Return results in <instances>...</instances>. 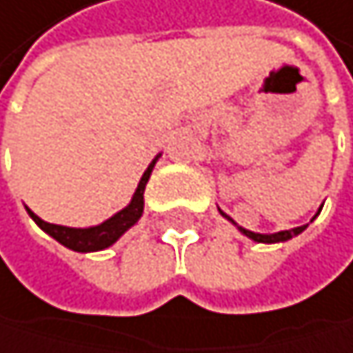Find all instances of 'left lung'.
<instances>
[{
	"mask_svg": "<svg viewBox=\"0 0 353 353\" xmlns=\"http://www.w3.org/2000/svg\"><path fill=\"white\" fill-rule=\"evenodd\" d=\"M319 211H322V208H319ZM319 211H317V215H319ZM228 221H232L234 223V219H230L223 211H219ZM315 215V217H317ZM313 217V219H315ZM311 219V221H313ZM236 225V223H234ZM239 230H241V232L247 236V239H251V241H256V243H283V241H290L292 236H299L301 232H303V230L307 228V225H299V228H292V230H281V232H274V234H260V232H251V230H245V228H241V225H236Z\"/></svg>",
	"mask_w": 353,
	"mask_h": 353,
	"instance_id": "left-lung-1",
	"label": "left lung"
}]
</instances>
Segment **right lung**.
Here are the masks:
<instances>
[{
  "mask_svg": "<svg viewBox=\"0 0 353 353\" xmlns=\"http://www.w3.org/2000/svg\"><path fill=\"white\" fill-rule=\"evenodd\" d=\"M159 159V155L149 163V168L142 174L136 192L132 196V202L123 208V211L114 213L110 219H106L104 223L100 225H91V228H68V225H57V223H48L44 219H40L31 208H27L29 217L34 219L48 236H52L57 243H61L63 247L72 249V251H81V253H87V251H102L106 247H110L112 243H117L121 236H123L128 230L142 217V211H145V187H147V181L153 172V166L155 161Z\"/></svg>",
  "mask_w": 353,
  "mask_h": 353,
  "instance_id": "1",
  "label": "right lung"
}]
</instances>
